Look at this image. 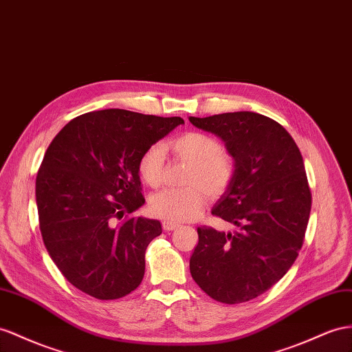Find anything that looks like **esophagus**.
Segmentation results:
<instances>
[{
  "instance_id": "obj_1",
  "label": "esophagus",
  "mask_w": 352,
  "mask_h": 352,
  "mask_svg": "<svg viewBox=\"0 0 352 352\" xmlns=\"http://www.w3.org/2000/svg\"><path fill=\"white\" fill-rule=\"evenodd\" d=\"M162 228H164V230H166V232H170V230H175L178 228V224L174 223V221L164 220V221H162Z\"/></svg>"
}]
</instances>
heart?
Wrapping results in <instances>:
<instances>
[{
    "label": "heart",
    "mask_w": 352,
    "mask_h": 352,
    "mask_svg": "<svg viewBox=\"0 0 352 352\" xmlns=\"http://www.w3.org/2000/svg\"><path fill=\"white\" fill-rule=\"evenodd\" d=\"M166 148L178 159L190 164L183 188H164L150 197V210L159 219L182 223L196 219L205 204V193L219 197L228 190L235 177V162L220 142L204 132H186L166 142ZM164 169V148L151 146L138 160V174L147 186L160 183Z\"/></svg>",
    "instance_id": "1"
}]
</instances>
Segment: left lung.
<instances>
[{"label":"left lung","mask_w":352,"mask_h":352,"mask_svg":"<svg viewBox=\"0 0 352 352\" xmlns=\"http://www.w3.org/2000/svg\"><path fill=\"white\" fill-rule=\"evenodd\" d=\"M188 120L219 137L235 162L233 182L211 212L236 226L197 228L190 274L214 300L248 302L275 285L302 248L311 190L300 150L281 124L258 113Z\"/></svg>","instance_id":"obj_1"}]
</instances>
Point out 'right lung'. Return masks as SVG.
<instances>
[{"instance_id": "right-lung-1", "label": "right lung", "mask_w": 352, "mask_h": 352, "mask_svg": "<svg viewBox=\"0 0 352 352\" xmlns=\"http://www.w3.org/2000/svg\"><path fill=\"white\" fill-rule=\"evenodd\" d=\"M119 108L86 113L60 129L35 182L40 230L47 253L68 281L101 300L137 288L159 220L131 217L146 202L138 160L183 124Z\"/></svg>"}]
</instances>
